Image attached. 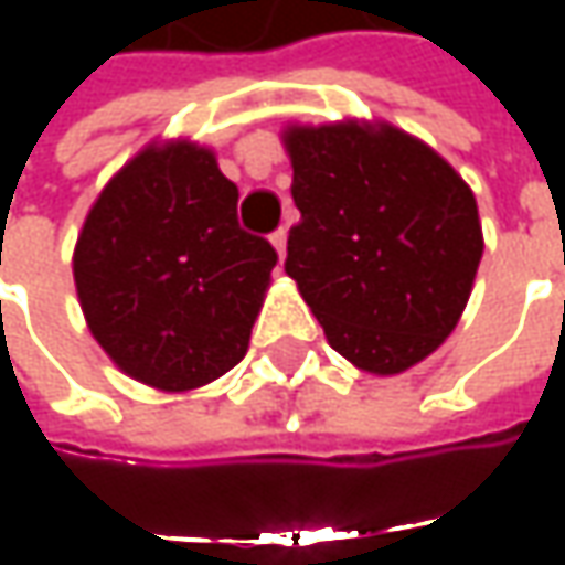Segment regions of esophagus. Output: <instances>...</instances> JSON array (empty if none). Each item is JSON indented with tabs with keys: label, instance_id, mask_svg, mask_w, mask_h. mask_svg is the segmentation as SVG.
<instances>
[{
	"label": "esophagus",
	"instance_id": "34e87169",
	"mask_svg": "<svg viewBox=\"0 0 565 565\" xmlns=\"http://www.w3.org/2000/svg\"><path fill=\"white\" fill-rule=\"evenodd\" d=\"M270 242H273V248H276V254L279 257H286V242H289V232L286 228H276L270 235Z\"/></svg>",
	"mask_w": 565,
	"mask_h": 565
}]
</instances>
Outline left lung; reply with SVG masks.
I'll use <instances>...</instances> for the list:
<instances>
[{
	"label": "left lung",
	"mask_w": 565,
	"mask_h": 565,
	"mask_svg": "<svg viewBox=\"0 0 565 565\" xmlns=\"http://www.w3.org/2000/svg\"><path fill=\"white\" fill-rule=\"evenodd\" d=\"M292 198L286 273L327 342L393 377L440 349L466 311L484 235L444 157L390 121L286 125Z\"/></svg>",
	"instance_id": "obj_1"
}]
</instances>
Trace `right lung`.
<instances>
[{
	"label": "right lung",
	"mask_w": 565,
	"mask_h": 565,
	"mask_svg": "<svg viewBox=\"0 0 565 565\" xmlns=\"http://www.w3.org/2000/svg\"><path fill=\"white\" fill-rule=\"evenodd\" d=\"M276 250L238 228V188L198 141H153L106 182L77 235L84 320L128 377L206 386L245 359Z\"/></svg>",
	"instance_id": "obj_1"
}]
</instances>
